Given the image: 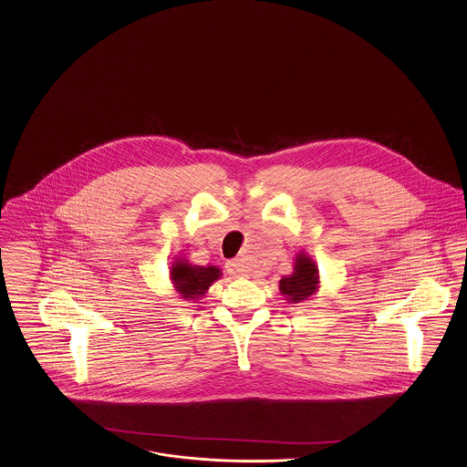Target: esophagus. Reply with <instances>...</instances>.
I'll return each instance as SVG.
<instances>
[{
	"mask_svg": "<svg viewBox=\"0 0 467 467\" xmlns=\"http://www.w3.org/2000/svg\"><path fill=\"white\" fill-rule=\"evenodd\" d=\"M225 268H227V272L233 275V277H244V275H247V265L242 261V259H233V261H227V265H225Z\"/></svg>",
	"mask_w": 467,
	"mask_h": 467,
	"instance_id": "obj_1",
	"label": "esophagus"
}]
</instances>
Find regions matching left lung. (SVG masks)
<instances>
[{
	"instance_id": "obj_1",
	"label": "left lung",
	"mask_w": 467,
	"mask_h": 467,
	"mask_svg": "<svg viewBox=\"0 0 467 467\" xmlns=\"http://www.w3.org/2000/svg\"><path fill=\"white\" fill-rule=\"evenodd\" d=\"M318 286H320L318 266L305 251L296 256L294 272L285 275L279 281V292L285 296L288 303H294V305L308 301L318 290Z\"/></svg>"
}]
</instances>
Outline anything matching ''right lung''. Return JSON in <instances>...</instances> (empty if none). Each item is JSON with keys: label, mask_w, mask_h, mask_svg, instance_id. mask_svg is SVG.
Returning <instances> with one entry per match:
<instances>
[{"label": "right lung", "mask_w": 467, "mask_h": 467, "mask_svg": "<svg viewBox=\"0 0 467 467\" xmlns=\"http://www.w3.org/2000/svg\"><path fill=\"white\" fill-rule=\"evenodd\" d=\"M222 277V270L214 265H193L182 256H177L170 265V281L182 301H197L209 286Z\"/></svg>", "instance_id": "add662e5"}]
</instances>
